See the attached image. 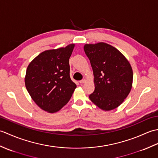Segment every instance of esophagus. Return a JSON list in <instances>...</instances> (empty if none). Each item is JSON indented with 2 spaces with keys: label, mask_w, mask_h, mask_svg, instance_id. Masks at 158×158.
I'll list each match as a JSON object with an SVG mask.
<instances>
[{
  "label": "esophagus",
  "mask_w": 158,
  "mask_h": 158,
  "mask_svg": "<svg viewBox=\"0 0 158 158\" xmlns=\"http://www.w3.org/2000/svg\"><path fill=\"white\" fill-rule=\"evenodd\" d=\"M86 82V80L84 79H82V80H81V81H79V83H81V84H83V83H85Z\"/></svg>",
  "instance_id": "34e87169"
}]
</instances>
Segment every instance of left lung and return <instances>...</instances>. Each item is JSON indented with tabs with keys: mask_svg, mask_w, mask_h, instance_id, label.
<instances>
[{
	"mask_svg": "<svg viewBox=\"0 0 158 158\" xmlns=\"http://www.w3.org/2000/svg\"><path fill=\"white\" fill-rule=\"evenodd\" d=\"M84 51L91 63L95 89L90 100L105 110L118 107L132 85V67L118 49L107 43L85 44Z\"/></svg>",
	"mask_w": 158,
	"mask_h": 158,
	"instance_id": "obj_1",
	"label": "left lung"
}]
</instances>
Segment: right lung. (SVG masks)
Returning <instances> with one entry per match:
<instances>
[{"label":"right lung","mask_w":158,"mask_h":158,"mask_svg":"<svg viewBox=\"0 0 158 158\" xmlns=\"http://www.w3.org/2000/svg\"><path fill=\"white\" fill-rule=\"evenodd\" d=\"M74 47L47 50L28 66L26 88L36 105L48 113H56L66 105L77 87L70 77L69 58Z\"/></svg>","instance_id":"right-lung-1"}]
</instances>
